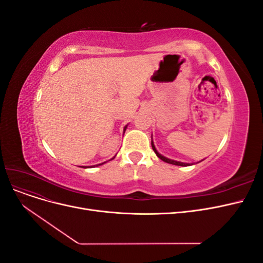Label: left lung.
I'll use <instances>...</instances> for the list:
<instances>
[{"label":"left lung","mask_w":263,"mask_h":263,"mask_svg":"<svg viewBox=\"0 0 263 263\" xmlns=\"http://www.w3.org/2000/svg\"><path fill=\"white\" fill-rule=\"evenodd\" d=\"M151 147H153V149H154V151H155V154L157 155V157H158V158H160L162 161H164V162H166V163L174 164V165H180V166H187V165H192V164H194V163H186V162H181V161H177V160H172V159H169V158H166V157L162 156L161 154H159V153H158V150H157V149H156V147H155L154 140H153V136H151ZM201 161H203V160H201ZM201 161H200V162H201ZM196 163H197V162H196Z\"/></svg>","instance_id":"1"}]
</instances>
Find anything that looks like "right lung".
<instances>
[{"label": "right lung", "mask_w": 263, "mask_h": 263, "mask_svg": "<svg viewBox=\"0 0 263 263\" xmlns=\"http://www.w3.org/2000/svg\"><path fill=\"white\" fill-rule=\"evenodd\" d=\"M126 128H127V125H126V126L124 127V133H125ZM114 158H115V157H113L112 159H114ZM112 159H110V160H112ZM108 161H109V160H108ZM106 162H107V161H105V162H102V163H100V164H95V165H91V166H92V168H93V166H98V165H101V164H104V163H106ZM82 168H85V169H86V168H90V166H82Z\"/></svg>", "instance_id": "add662e5"}]
</instances>
